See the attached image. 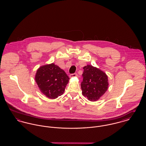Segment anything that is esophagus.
<instances>
[{
  "label": "esophagus",
  "instance_id": "esophagus-1",
  "mask_svg": "<svg viewBox=\"0 0 146 146\" xmlns=\"http://www.w3.org/2000/svg\"><path fill=\"white\" fill-rule=\"evenodd\" d=\"M78 76V74L76 73H74V74H70V78H73V77H76Z\"/></svg>",
  "mask_w": 146,
  "mask_h": 146
}]
</instances>
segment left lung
Masks as SVG:
<instances>
[{
	"mask_svg": "<svg viewBox=\"0 0 146 146\" xmlns=\"http://www.w3.org/2000/svg\"><path fill=\"white\" fill-rule=\"evenodd\" d=\"M81 83L82 94L90 101H96L103 96L108 88V76L104 71L92 65L84 67Z\"/></svg>",
	"mask_w": 146,
	"mask_h": 146,
	"instance_id": "left-lung-1",
	"label": "left lung"
}]
</instances>
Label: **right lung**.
Instances as JSON below:
<instances>
[{
	"label": "right lung",
	"mask_w": 146,
	"mask_h": 146,
	"mask_svg": "<svg viewBox=\"0 0 146 146\" xmlns=\"http://www.w3.org/2000/svg\"><path fill=\"white\" fill-rule=\"evenodd\" d=\"M69 80L66 72L54 63L40 66L35 76L39 90L50 99L62 95Z\"/></svg>",
	"instance_id": "1"
}]
</instances>
